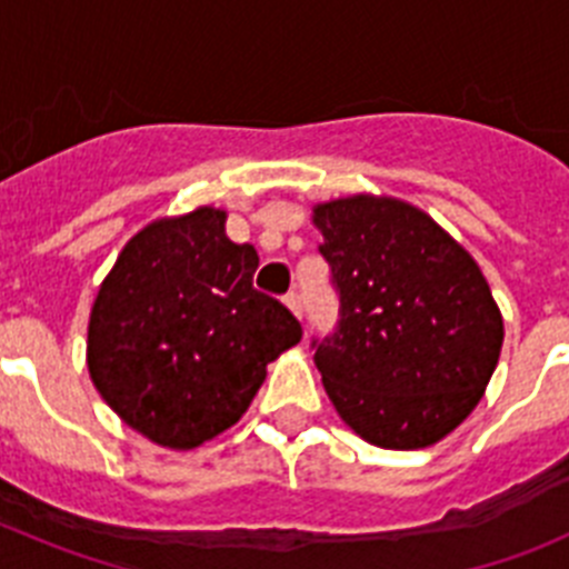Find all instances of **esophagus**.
Here are the masks:
<instances>
[{
	"label": "esophagus",
	"instance_id": "34e87169",
	"mask_svg": "<svg viewBox=\"0 0 569 569\" xmlns=\"http://www.w3.org/2000/svg\"><path fill=\"white\" fill-rule=\"evenodd\" d=\"M284 305H288L290 313H293L296 319H301V296L299 293H293V290H290V293L284 296Z\"/></svg>",
	"mask_w": 569,
	"mask_h": 569
}]
</instances>
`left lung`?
Returning a JSON list of instances; mask_svg holds the SVG:
<instances>
[{
    "instance_id": "left-lung-1",
    "label": "left lung",
    "mask_w": 569,
    "mask_h": 569,
    "mask_svg": "<svg viewBox=\"0 0 569 569\" xmlns=\"http://www.w3.org/2000/svg\"><path fill=\"white\" fill-rule=\"evenodd\" d=\"M339 325L313 339L325 390L353 433L419 450L453 433L499 365L505 321L479 264L413 204L347 196L316 204Z\"/></svg>"
}]
</instances>
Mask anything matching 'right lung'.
I'll use <instances>...</instances> for the list:
<instances>
[{
	"instance_id": "add662e5",
	"label": "right lung",
	"mask_w": 569,
	"mask_h": 569,
	"mask_svg": "<svg viewBox=\"0 0 569 569\" xmlns=\"http://www.w3.org/2000/svg\"><path fill=\"white\" fill-rule=\"evenodd\" d=\"M228 213L156 219L104 276L88 325L99 396L144 439L193 450L241 419L301 325L253 288L259 256L224 233Z\"/></svg>"
}]
</instances>
